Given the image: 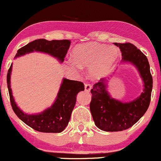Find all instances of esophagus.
Masks as SVG:
<instances>
[{
    "label": "esophagus",
    "mask_w": 161,
    "mask_h": 161,
    "mask_svg": "<svg viewBox=\"0 0 161 161\" xmlns=\"http://www.w3.org/2000/svg\"><path fill=\"white\" fill-rule=\"evenodd\" d=\"M92 88V86L90 84H88V83L85 84V90H86V92H89L90 91H91Z\"/></svg>",
    "instance_id": "esophagus-1"
}]
</instances>
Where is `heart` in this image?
<instances>
[{
  "label": "heart",
  "mask_w": 161,
  "mask_h": 161,
  "mask_svg": "<svg viewBox=\"0 0 161 161\" xmlns=\"http://www.w3.org/2000/svg\"><path fill=\"white\" fill-rule=\"evenodd\" d=\"M119 57V50L115 47L88 42L75 46L72 52L73 61L67 65L73 72H77L80 67H88V76L93 80H100L111 73Z\"/></svg>",
  "instance_id": "b5f03b06"
}]
</instances>
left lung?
<instances>
[{"label": "left lung", "mask_w": 161, "mask_h": 161, "mask_svg": "<svg viewBox=\"0 0 161 161\" xmlns=\"http://www.w3.org/2000/svg\"><path fill=\"white\" fill-rule=\"evenodd\" d=\"M122 52L123 62L131 63L137 68L144 82L139 97L128 103L112 98L107 91L105 79H100L91 90L90 110L96 126L106 132H119L130 128L148 108L153 87V79L147 57L131 43H114Z\"/></svg>", "instance_id": "8db88e82"}]
</instances>
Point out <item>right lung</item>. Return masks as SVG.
Masks as SVG:
<instances>
[{"label":"right lung","mask_w":161,"mask_h":161,"mask_svg":"<svg viewBox=\"0 0 161 161\" xmlns=\"http://www.w3.org/2000/svg\"><path fill=\"white\" fill-rule=\"evenodd\" d=\"M70 43L71 42L69 40L66 39L52 41H47L43 38L37 39L29 42L18 50L15 58L33 51H39L48 53L62 63L69 48ZM11 71L12 64L7 73V82L10 104L16 115L23 123L38 132L59 133L64 131L69 123L76 101L77 94L85 90L84 84L79 81L64 79L56 101L51 108L46 109L38 114H27L18 108L12 95L10 88Z\"/></svg>","instance_id":"obj_1"}]
</instances>
